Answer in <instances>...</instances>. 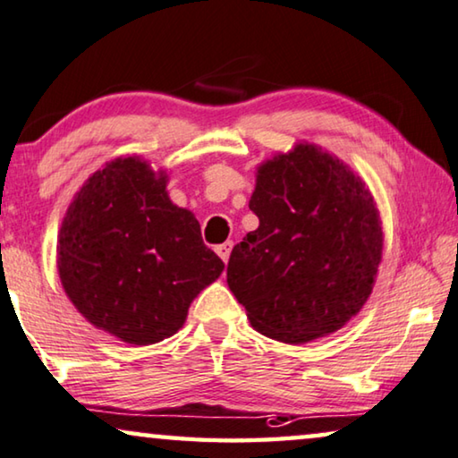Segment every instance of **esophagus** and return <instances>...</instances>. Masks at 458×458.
I'll use <instances>...</instances> for the list:
<instances>
[{
    "label": "esophagus",
    "instance_id": "obj_1",
    "mask_svg": "<svg viewBox=\"0 0 458 458\" xmlns=\"http://www.w3.org/2000/svg\"><path fill=\"white\" fill-rule=\"evenodd\" d=\"M230 250H232V242L228 241V242H224V244H220V247H216V252L217 255H220V259L224 263H228V259H230Z\"/></svg>",
    "mask_w": 458,
    "mask_h": 458
}]
</instances>
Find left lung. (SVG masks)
<instances>
[{
    "label": "left lung",
    "mask_w": 458,
    "mask_h": 458,
    "mask_svg": "<svg viewBox=\"0 0 458 458\" xmlns=\"http://www.w3.org/2000/svg\"><path fill=\"white\" fill-rule=\"evenodd\" d=\"M249 208L259 228L232 249L228 285L250 325L284 344L341 329L370 296L382 252L360 176L300 143L259 168Z\"/></svg>",
    "instance_id": "obj_1"
}]
</instances>
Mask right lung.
<instances>
[{
	"instance_id": "obj_1",
	"label": "right lung",
	"mask_w": 458,
	"mask_h": 458,
	"mask_svg": "<svg viewBox=\"0 0 458 458\" xmlns=\"http://www.w3.org/2000/svg\"><path fill=\"white\" fill-rule=\"evenodd\" d=\"M65 294L94 327L125 344L174 335L222 259L203 244L199 222L166 195V176L117 158L94 173L59 230Z\"/></svg>"
}]
</instances>
